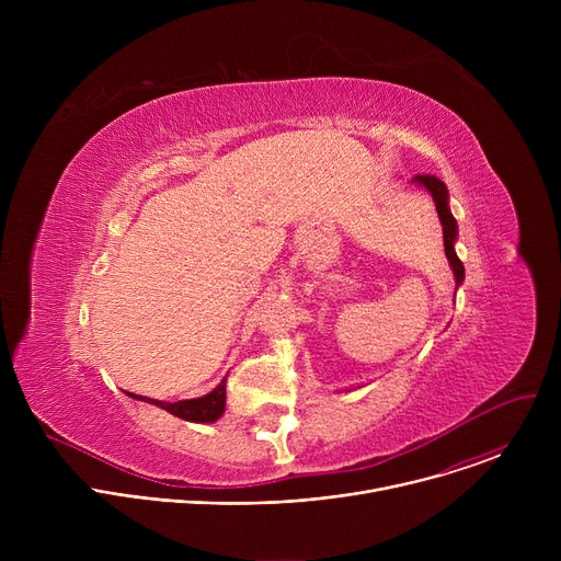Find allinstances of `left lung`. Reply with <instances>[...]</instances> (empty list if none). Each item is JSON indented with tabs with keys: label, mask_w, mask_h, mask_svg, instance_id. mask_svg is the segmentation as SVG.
<instances>
[{
	"label": "left lung",
	"mask_w": 561,
	"mask_h": 561,
	"mask_svg": "<svg viewBox=\"0 0 561 561\" xmlns=\"http://www.w3.org/2000/svg\"><path fill=\"white\" fill-rule=\"evenodd\" d=\"M415 182L426 186L428 193L433 195L435 199V208H437V215H439V221H442V234H444V251H446V257L453 266V273H455V279L457 284L463 282V264L459 262L453 244H455V237H457V221L455 217L450 215V208H448V193H446V186L442 180H437L435 175H415Z\"/></svg>",
	"instance_id": "obj_1"
}]
</instances>
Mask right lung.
<instances>
[{"mask_svg":"<svg viewBox=\"0 0 561 561\" xmlns=\"http://www.w3.org/2000/svg\"><path fill=\"white\" fill-rule=\"evenodd\" d=\"M128 394L135 399H144V402H150V404L164 409L171 415L182 417L186 422H215L226 409V379H221V383L215 390H210L208 394L197 397V399H184V402H175V404L157 402V399H146V397L133 394V392H128Z\"/></svg>","mask_w":561,"mask_h":561,"instance_id":"add662e5","label":"right lung"}]
</instances>
